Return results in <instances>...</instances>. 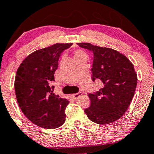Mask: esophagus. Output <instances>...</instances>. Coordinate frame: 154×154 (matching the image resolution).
Wrapping results in <instances>:
<instances>
[{
    "label": "esophagus",
    "instance_id": "esophagus-1",
    "mask_svg": "<svg viewBox=\"0 0 154 154\" xmlns=\"http://www.w3.org/2000/svg\"><path fill=\"white\" fill-rule=\"evenodd\" d=\"M82 95V92H79V93H75V94H72V98H73L74 99H79V98Z\"/></svg>",
    "mask_w": 154,
    "mask_h": 154
}]
</instances>
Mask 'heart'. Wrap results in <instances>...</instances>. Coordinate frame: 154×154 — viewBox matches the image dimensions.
Here are the masks:
<instances>
[{"label": "heart", "instance_id": "obj_1", "mask_svg": "<svg viewBox=\"0 0 154 154\" xmlns=\"http://www.w3.org/2000/svg\"><path fill=\"white\" fill-rule=\"evenodd\" d=\"M81 57H87V55L82 50H78L76 51H75V53H74V58H75V59L81 58Z\"/></svg>", "mask_w": 154, "mask_h": 154}]
</instances>
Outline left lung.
<instances>
[{"instance_id":"1","label":"left lung","mask_w":154,"mask_h":154,"mask_svg":"<svg viewBox=\"0 0 154 154\" xmlns=\"http://www.w3.org/2000/svg\"><path fill=\"white\" fill-rule=\"evenodd\" d=\"M77 44L93 53L92 79L101 84L99 91L88 95L91 103L85 113L97 124L113 122L124 115L134 96L137 75L134 65L126 56L112 49L90 43Z\"/></svg>"}]
</instances>
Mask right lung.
Returning <instances> with one entry per match:
<instances>
[{
  "label": "right lung",
  "mask_w": 154,
  "mask_h": 154,
  "mask_svg": "<svg viewBox=\"0 0 154 154\" xmlns=\"http://www.w3.org/2000/svg\"><path fill=\"white\" fill-rule=\"evenodd\" d=\"M72 44H55L36 50L20 64L15 79L17 101L25 116L46 129L59 128L65 122L66 99L53 93L54 74L61 53Z\"/></svg>",
  "instance_id": "add662e5"
}]
</instances>
